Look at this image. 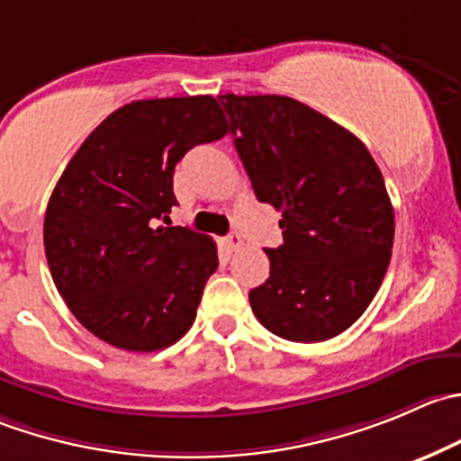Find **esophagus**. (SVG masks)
<instances>
[{
  "instance_id": "1",
  "label": "esophagus",
  "mask_w": 461,
  "mask_h": 461,
  "mask_svg": "<svg viewBox=\"0 0 461 461\" xmlns=\"http://www.w3.org/2000/svg\"><path fill=\"white\" fill-rule=\"evenodd\" d=\"M225 243H227V248L231 249V252H236V249L243 248V239H240L239 231H231V234L225 239Z\"/></svg>"
}]
</instances>
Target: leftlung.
I'll list each match as a JSON object with an SVG mask.
<instances>
[{
  "label": "left lung",
  "instance_id": "8db88e82",
  "mask_svg": "<svg viewBox=\"0 0 461 461\" xmlns=\"http://www.w3.org/2000/svg\"><path fill=\"white\" fill-rule=\"evenodd\" d=\"M258 203L281 212L284 245L249 290L257 320L293 342L349 329L372 303L394 243V209L367 146L276 94L218 96Z\"/></svg>",
  "mask_w": 461,
  "mask_h": 461
}]
</instances>
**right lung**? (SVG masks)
I'll list each match as a JSON object with an SVG mask.
<instances>
[{"label": "right lung", "mask_w": 461, "mask_h": 461, "mask_svg": "<svg viewBox=\"0 0 461 461\" xmlns=\"http://www.w3.org/2000/svg\"><path fill=\"white\" fill-rule=\"evenodd\" d=\"M230 126L218 98L132 101L94 128L62 171L44 216V252L76 320L126 351L171 347L191 329L216 243L164 227L176 164Z\"/></svg>", "instance_id": "1"}]
</instances>
